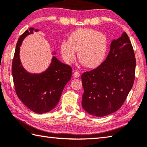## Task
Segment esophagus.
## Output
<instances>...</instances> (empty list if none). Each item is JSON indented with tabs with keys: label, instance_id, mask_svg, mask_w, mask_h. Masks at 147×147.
I'll return each instance as SVG.
<instances>
[{
	"label": "esophagus",
	"instance_id": "1",
	"mask_svg": "<svg viewBox=\"0 0 147 147\" xmlns=\"http://www.w3.org/2000/svg\"><path fill=\"white\" fill-rule=\"evenodd\" d=\"M74 77H75V78H78V77H80V73L79 72V71H74Z\"/></svg>",
	"mask_w": 147,
	"mask_h": 147
}]
</instances>
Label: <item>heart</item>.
<instances>
[{
	"label": "heart",
	"mask_w": 147,
	"mask_h": 147,
	"mask_svg": "<svg viewBox=\"0 0 147 147\" xmlns=\"http://www.w3.org/2000/svg\"><path fill=\"white\" fill-rule=\"evenodd\" d=\"M61 54L65 62L70 65L77 57L80 64L88 68L98 67L104 61L107 51V38L104 33L88 29H77L71 32L68 40L63 41Z\"/></svg>",
	"instance_id": "1"
}]
</instances>
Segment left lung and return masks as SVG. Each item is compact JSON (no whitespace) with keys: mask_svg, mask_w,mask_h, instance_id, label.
Masks as SVG:
<instances>
[{"mask_svg":"<svg viewBox=\"0 0 147 147\" xmlns=\"http://www.w3.org/2000/svg\"><path fill=\"white\" fill-rule=\"evenodd\" d=\"M135 68L134 50L124 32L111 41L106 60L82 75V106L85 111L103 117L120 109L133 86Z\"/></svg>","mask_w":147,"mask_h":147,"instance_id":"left-lung-1","label":"left lung"}]
</instances>
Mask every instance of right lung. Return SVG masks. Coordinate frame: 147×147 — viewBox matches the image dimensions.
<instances>
[{
  "label": "right lung",
  "instance_id": "obj_1",
  "mask_svg": "<svg viewBox=\"0 0 147 147\" xmlns=\"http://www.w3.org/2000/svg\"><path fill=\"white\" fill-rule=\"evenodd\" d=\"M39 30L30 27L19 38L12 63V75L18 97L32 111L43 114L56 106L65 85L71 79L72 70L56 56L52 57L49 68L41 73H29L24 68L20 59L22 41L34 31Z\"/></svg>",
  "mask_w": 147,
  "mask_h": 147
}]
</instances>
